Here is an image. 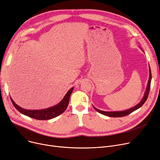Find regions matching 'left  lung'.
I'll list each match as a JSON object with an SVG mask.
<instances>
[{"instance_id":"8db88e82","label":"left lung","mask_w":160,"mask_h":160,"mask_svg":"<svg viewBox=\"0 0 160 160\" xmlns=\"http://www.w3.org/2000/svg\"><path fill=\"white\" fill-rule=\"evenodd\" d=\"M149 79H148V82L147 84V90L145 91V93H144V97L142 98V99L141 100V101L135 106H134L133 108H130L129 109H127L126 111H101L99 110L98 109H96V108H94L95 109V110L96 111H98V112H100L102 115H104L105 116H108V117H124L126 116L129 114L132 113V112H133L134 111L138 109L139 108H140L141 106L147 100V98L148 96V94H149V91H150V82H151V79H152V74H151V70H150V68L149 66Z\"/></svg>"}]
</instances>
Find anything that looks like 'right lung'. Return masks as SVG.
Returning a JSON list of instances; mask_svg holds the SVG:
<instances>
[{
    "instance_id": "right-lung-1",
    "label": "right lung",
    "mask_w": 160,
    "mask_h": 160,
    "mask_svg": "<svg viewBox=\"0 0 160 160\" xmlns=\"http://www.w3.org/2000/svg\"><path fill=\"white\" fill-rule=\"evenodd\" d=\"M73 89V87L68 90L64 98L58 104L53 106V107L42 110H27L22 109L15 103L12 98L11 101L16 109L22 113V115L37 120H49L61 115L62 112H64L68 107V103H69L70 97Z\"/></svg>"
}]
</instances>
